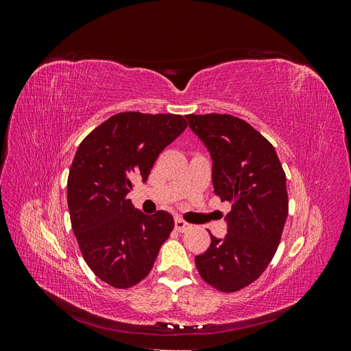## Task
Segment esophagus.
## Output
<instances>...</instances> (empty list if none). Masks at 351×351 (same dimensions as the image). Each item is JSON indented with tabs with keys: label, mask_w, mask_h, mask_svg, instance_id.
Listing matches in <instances>:
<instances>
[{
	"label": "esophagus",
	"mask_w": 351,
	"mask_h": 351,
	"mask_svg": "<svg viewBox=\"0 0 351 351\" xmlns=\"http://www.w3.org/2000/svg\"><path fill=\"white\" fill-rule=\"evenodd\" d=\"M174 227H176V230H177L178 232H184V231H189L190 228H192V226H190L189 222H186V221L182 219V218H176Z\"/></svg>",
	"instance_id": "34e87169"
}]
</instances>
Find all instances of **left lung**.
<instances>
[{"mask_svg": "<svg viewBox=\"0 0 351 351\" xmlns=\"http://www.w3.org/2000/svg\"><path fill=\"white\" fill-rule=\"evenodd\" d=\"M187 120L210 152L215 195L232 204L228 234H210L196 268L214 289L234 293L256 281L278 249L289 215L285 173L274 146L244 120L230 114H189Z\"/></svg>", "mask_w": 351, "mask_h": 351, "instance_id": "left-lung-1", "label": "left lung"}]
</instances>
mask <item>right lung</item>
Masks as SVG:
<instances>
[{
  "label": "right lung",
  "instance_id": "obj_1",
  "mask_svg": "<svg viewBox=\"0 0 351 351\" xmlns=\"http://www.w3.org/2000/svg\"><path fill=\"white\" fill-rule=\"evenodd\" d=\"M187 127L177 114L119 112L84 137L67 180L71 228L84 262L115 289H130L151 272L174 228L165 210L145 215L127 199L145 183L165 147Z\"/></svg>",
  "mask_w": 351,
  "mask_h": 351
}]
</instances>
